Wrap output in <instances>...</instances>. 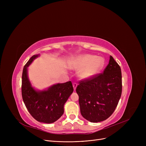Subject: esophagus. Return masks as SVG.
I'll return each instance as SVG.
<instances>
[{
    "instance_id": "1",
    "label": "esophagus",
    "mask_w": 146,
    "mask_h": 146,
    "mask_svg": "<svg viewBox=\"0 0 146 146\" xmlns=\"http://www.w3.org/2000/svg\"><path fill=\"white\" fill-rule=\"evenodd\" d=\"M77 86H78V84L76 83H73V88H74V90H76V88H77Z\"/></svg>"
}]
</instances>
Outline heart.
Wrapping results in <instances>:
<instances>
[{"label": "heart", "mask_w": 146, "mask_h": 146, "mask_svg": "<svg viewBox=\"0 0 146 146\" xmlns=\"http://www.w3.org/2000/svg\"><path fill=\"white\" fill-rule=\"evenodd\" d=\"M105 60L101 57L91 54H83L73 58L69 66L73 69H80L78 76L80 79L86 80L95 78L102 70Z\"/></svg>", "instance_id": "obj_1"}]
</instances>
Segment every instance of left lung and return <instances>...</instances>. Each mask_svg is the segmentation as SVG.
Wrapping results in <instances>:
<instances>
[{
    "mask_svg": "<svg viewBox=\"0 0 146 146\" xmlns=\"http://www.w3.org/2000/svg\"><path fill=\"white\" fill-rule=\"evenodd\" d=\"M76 88L80 113L91 122L108 118L115 110L122 93L121 68L110 56L103 73L79 82Z\"/></svg>",
    "mask_w": 146,
    "mask_h": 146,
    "instance_id": "obj_1",
    "label": "left lung"
}]
</instances>
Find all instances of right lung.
<instances>
[{"instance_id":"obj_1","label":"right lung","mask_w":146,"mask_h":146,"mask_svg":"<svg viewBox=\"0 0 146 146\" xmlns=\"http://www.w3.org/2000/svg\"><path fill=\"white\" fill-rule=\"evenodd\" d=\"M40 56L34 55L23 69L22 76V96L30 114L36 121L44 123H53L64 113V105L73 92L71 81L53 85L42 90L35 89L28 75V67Z\"/></svg>"}]
</instances>
